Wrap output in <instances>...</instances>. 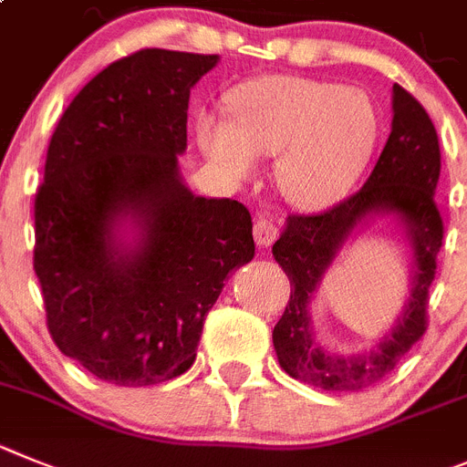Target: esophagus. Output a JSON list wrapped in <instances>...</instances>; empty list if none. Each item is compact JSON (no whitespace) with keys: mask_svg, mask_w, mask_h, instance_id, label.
I'll return each mask as SVG.
<instances>
[{"mask_svg":"<svg viewBox=\"0 0 467 467\" xmlns=\"http://www.w3.org/2000/svg\"><path fill=\"white\" fill-rule=\"evenodd\" d=\"M254 237L258 246H270V244L276 239V225L272 223L270 218L260 216L254 225Z\"/></svg>","mask_w":467,"mask_h":467,"instance_id":"34e87169","label":"esophagus"}]
</instances>
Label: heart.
I'll return each instance as SVG.
<instances>
[{"mask_svg": "<svg viewBox=\"0 0 467 467\" xmlns=\"http://www.w3.org/2000/svg\"><path fill=\"white\" fill-rule=\"evenodd\" d=\"M230 120L202 113L197 141L233 179L254 171V158H276L275 182L300 209H323L358 182L377 141V113L356 88L317 78H251L228 95Z\"/></svg>", "mask_w": 467, "mask_h": 467, "instance_id": "heart-1", "label": "heart"}]
</instances>
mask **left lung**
Listing matches in <instances>:
<instances>
[{
  "label": "left lung",
  "instance_id": "obj_1",
  "mask_svg": "<svg viewBox=\"0 0 467 467\" xmlns=\"http://www.w3.org/2000/svg\"><path fill=\"white\" fill-rule=\"evenodd\" d=\"M440 144L426 109L405 88L393 86V123L375 170L360 191L321 213H291L272 246L291 279V300L275 326L272 342L281 368L323 390H360L384 379L428 327V288L438 270L444 225L435 204ZM393 213L415 251L412 293L397 326L363 355H327L313 337L308 302L343 242L368 217Z\"/></svg>",
  "mask_w": 467,
  "mask_h": 467
}]
</instances>
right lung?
Wrapping results in <instances>:
<instances>
[{"label": "right lung", "instance_id": "add662e5", "mask_svg": "<svg viewBox=\"0 0 467 467\" xmlns=\"http://www.w3.org/2000/svg\"><path fill=\"white\" fill-rule=\"evenodd\" d=\"M216 65L137 50L88 81L50 137L35 200L46 326L109 384L183 375L225 276L255 254L249 209L195 195L179 171L191 88Z\"/></svg>", "mask_w": 467, "mask_h": 467}]
</instances>
